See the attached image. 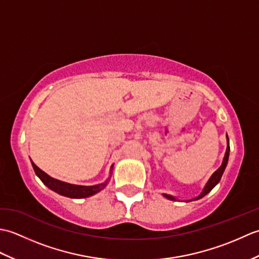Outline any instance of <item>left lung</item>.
Segmentation results:
<instances>
[{"label": "left lung", "instance_id": "left-lung-1", "mask_svg": "<svg viewBox=\"0 0 259 259\" xmlns=\"http://www.w3.org/2000/svg\"><path fill=\"white\" fill-rule=\"evenodd\" d=\"M226 139H227V149H226V152H225V156H224V159H223L222 166L219 167V168L216 170V171H214V172L210 176V178L208 179V181L206 183L205 187H203V189H202V191L200 192L199 195H198V196L195 197V198H192V199L184 200L185 202L192 201V200H198V199H200V198L205 197V196L208 194V192H210V191L213 189V187L216 186V185L219 183V181H221L222 176H223V174H224V171H225V169H226V166H227L228 158H229V151H230V148H229V139H228V136H227V135H226ZM162 196L166 197L167 199H169V200H174V201H178V200H179V199H177V198H176V197H174V196H171V195H168V194H162Z\"/></svg>", "mask_w": 259, "mask_h": 259}]
</instances>
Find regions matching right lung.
Returning a JSON list of instances; mask_svg holds the SVG:
<instances>
[{
    "label": "right lung",
    "instance_id": "add662e5",
    "mask_svg": "<svg viewBox=\"0 0 259 259\" xmlns=\"http://www.w3.org/2000/svg\"><path fill=\"white\" fill-rule=\"evenodd\" d=\"M32 167L34 169L35 175L38 178L41 179V181L45 184L48 188H50L51 190L56 191L57 194L64 196V197H69V198H73V199H81V198H87L98 194L99 191H101L107 187L110 178H111V174L113 170V164L110 168V176L109 178L104 181L102 184H98V185H93V186H81V185H73V184H69V183H64V181L58 180L56 178H52L51 176H49L46 174L43 170L38 168L36 164L31 160Z\"/></svg>",
    "mask_w": 259,
    "mask_h": 259
}]
</instances>
